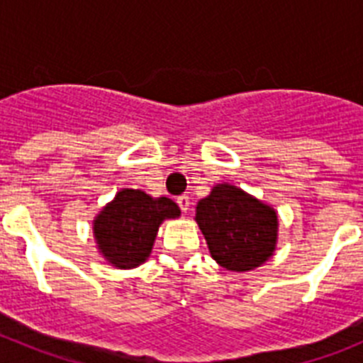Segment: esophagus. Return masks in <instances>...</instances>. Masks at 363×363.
Returning a JSON list of instances; mask_svg holds the SVG:
<instances>
[{
	"mask_svg": "<svg viewBox=\"0 0 363 363\" xmlns=\"http://www.w3.org/2000/svg\"><path fill=\"white\" fill-rule=\"evenodd\" d=\"M178 205H179V209L184 211V213H187V211L191 209V198L185 196V194H184V196H179L178 198Z\"/></svg>",
	"mask_w": 363,
	"mask_h": 363,
	"instance_id": "1",
	"label": "esophagus"
}]
</instances>
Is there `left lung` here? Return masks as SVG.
Returning a JSON list of instances; mask_svg holds the SVG:
<instances>
[{
	"instance_id": "1",
	"label": "left lung",
	"mask_w": 363,
	"mask_h": 363,
	"mask_svg": "<svg viewBox=\"0 0 363 363\" xmlns=\"http://www.w3.org/2000/svg\"><path fill=\"white\" fill-rule=\"evenodd\" d=\"M194 220L213 259L227 271H252L277 251V209L236 185H214L198 201Z\"/></svg>"
}]
</instances>
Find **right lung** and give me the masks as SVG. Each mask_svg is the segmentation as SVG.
I'll return each mask as SVG.
<instances>
[{
  "label": "right lung",
  "instance_id": "right-lung-1",
  "mask_svg": "<svg viewBox=\"0 0 363 363\" xmlns=\"http://www.w3.org/2000/svg\"><path fill=\"white\" fill-rule=\"evenodd\" d=\"M182 216L171 198H152L142 189H120L92 220L98 252L116 269H134L147 262L165 220Z\"/></svg>",
  "mask_w": 363,
  "mask_h": 363
}]
</instances>
